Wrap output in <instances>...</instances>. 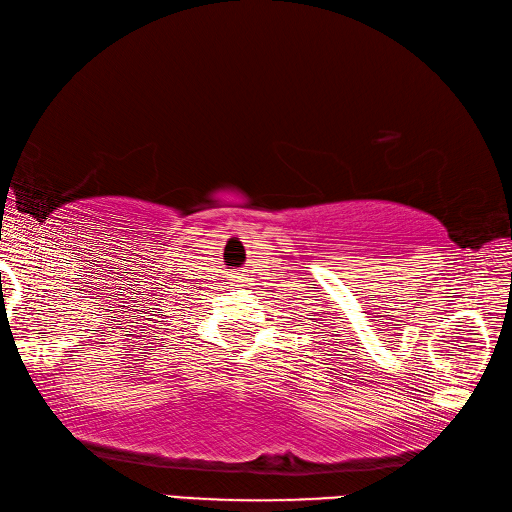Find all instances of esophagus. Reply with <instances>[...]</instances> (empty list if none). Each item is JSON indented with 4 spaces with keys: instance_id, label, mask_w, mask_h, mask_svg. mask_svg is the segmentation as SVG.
<instances>
[{
    "instance_id": "1",
    "label": "esophagus",
    "mask_w": 512,
    "mask_h": 512,
    "mask_svg": "<svg viewBox=\"0 0 512 512\" xmlns=\"http://www.w3.org/2000/svg\"><path fill=\"white\" fill-rule=\"evenodd\" d=\"M235 277H237V282H241V277H243V275L239 273V275H235Z\"/></svg>"
}]
</instances>
